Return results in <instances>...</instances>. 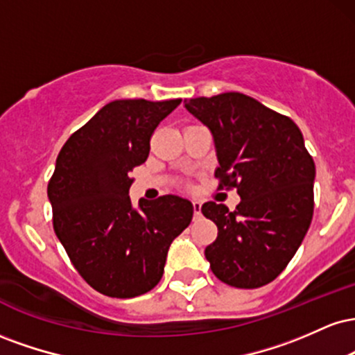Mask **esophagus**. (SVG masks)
Masks as SVG:
<instances>
[{
    "mask_svg": "<svg viewBox=\"0 0 355 355\" xmlns=\"http://www.w3.org/2000/svg\"><path fill=\"white\" fill-rule=\"evenodd\" d=\"M191 205H193L195 218H198V217H200V211H202V203L198 200H193V202H191Z\"/></svg>",
    "mask_w": 355,
    "mask_h": 355,
    "instance_id": "34e87169",
    "label": "esophagus"
}]
</instances>
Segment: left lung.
<instances>
[{"mask_svg": "<svg viewBox=\"0 0 355 355\" xmlns=\"http://www.w3.org/2000/svg\"><path fill=\"white\" fill-rule=\"evenodd\" d=\"M210 128L217 150L218 189H237L230 211L207 202L202 214L218 235L205 248L215 277L237 288H257L287 267L311 227L315 165L299 126L239 92L185 100Z\"/></svg>", "mask_w": 355, "mask_h": 355, "instance_id": "left-lung-1", "label": "left lung"}]
</instances>
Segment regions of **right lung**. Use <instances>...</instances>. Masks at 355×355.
<instances>
[{
  "mask_svg": "<svg viewBox=\"0 0 355 355\" xmlns=\"http://www.w3.org/2000/svg\"><path fill=\"white\" fill-rule=\"evenodd\" d=\"M180 98L115 100L76 130L48 183L53 229L78 274L100 294L141 295L160 282L170 243L193 205L177 195L133 209L130 172L148 158L150 138Z\"/></svg>",
  "mask_w": 355,
  "mask_h": 355,
  "instance_id": "add662e5",
  "label": "right lung"
}]
</instances>
